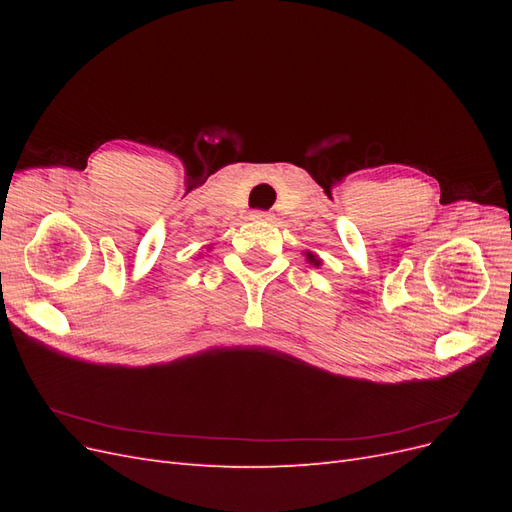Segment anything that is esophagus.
<instances>
[{"mask_svg":"<svg viewBox=\"0 0 512 512\" xmlns=\"http://www.w3.org/2000/svg\"><path fill=\"white\" fill-rule=\"evenodd\" d=\"M252 220H254V222H271L273 215H271L269 211H254V213H252Z\"/></svg>","mask_w":512,"mask_h":512,"instance_id":"34e87169","label":"esophagus"}]
</instances>
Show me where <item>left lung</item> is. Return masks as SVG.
<instances>
[{
    "instance_id": "obj_1",
    "label": "left lung",
    "mask_w": 512,
    "mask_h": 512,
    "mask_svg": "<svg viewBox=\"0 0 512 512\" xmlns=\"http://www.w3.org/2000/svg\"><path fill=\"white\" fill-rule=\"evenodd\" d=\"M305 260H307L309 265H312V267H320V265H322L320 256H318V254H314V252H305Z\"/></svg>"
}]
</instances>
